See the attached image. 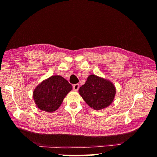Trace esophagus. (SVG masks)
<instances>
[{"label": "esophagus", "instance_id": "1", "mask_svg": "<svg viewBox=\"0 0 157 157\" xmlns=\"http://www.w3.org/2000/svg\"><path fill=\"white\" fill-rule=\"evenodd\" d=\"M79 88V85L78 84H74L73 86V90L75 91H77L78 90V89Z\"/></svg>", "mask_w": 157, "mask_h": 157}]
</instances>
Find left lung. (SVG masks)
<instances>
[{
    "mask_svg": "<svg viewBox=\"0 0 157 157\" xmlns=\"http://www.w3.org/2000/svg\"><path fill=\"white\" fill-rule=\"evenodd\" d=\"M79 93L91 108L101 110L111 105L115 98L116 88L109 79L92 74L79 88Z\"/></svg>",
    "mask_w": 157,
    "mask_h": 157,
    "instance_id": "8db88e82",
    "label": "left lung"
}]
</instances>
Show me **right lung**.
<instances>
[{"label":"right lung","instance_id":"1","mask_svg":"<svg viewBox=\"0 0 157 157\" xmlns=\"http://www.w3.org/2000/svg\"><path fill=\"white\" fill-rule=\"evenodd\" d=\"M72 86L61 75H52L39 84L33 92L36 105L42 111L52 113L61 106Z\"/></svg>","mask_w":157,"mask_h":157}]
</instances>
